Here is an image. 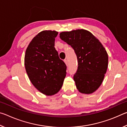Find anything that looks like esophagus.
I'll return each instance as SVG.
<instances>
[{
    "label": "esophagus",
    "instance_id": "esophagus-1",
    "mask_svg": "<svg viewBox=\"0 0 127 127\" xmlns=\"http://www.w3.org/2000/svg\"><path fill=\"white\" fill-rule=\"evenodd\" d=\"M64 63H65L66 65H68V61H67V60H66V59H64Z\"/></svg>",
    "mask_w": 127,
    "mask_h": 127
}]
</instances>
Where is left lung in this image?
<instances>
[{
    "mask_svg": "<svg viewBox=\"0 0 127 127\" xmlns=\"http://www.w3.org/2000/svg\"><path fill=\"white\" fill-rule=\"evenodd\" d=\"M59 35L72 47L77 55L78 66L73 79L77 90L82 94H92L101 85L108 66V55L105 48L86 30L62 32Z\"/></svg>",
    "mask_w": 127,
    "mask_h": 127,
    "instance_id": "8db88e82",
    "label": "left lung"
}]
</instances>
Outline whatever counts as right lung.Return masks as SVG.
I'll list each match as a JSON object with an SVG mask.
<instances>
[{
	"label": "right lung",
	"instance_id": "add662e5",
	"mask_svg": "<svg viewBox=\"0 0 127 127\" xmlns=\"http://www.w3.org/2000/svg\"><path fill=\"white\" fill-rule=\"evenodd\" d=\"M55 31L45 30L35 36L26 50L25 66L31 82L47 96L59 91L66 76V66L54 47Z\"/></svg>",
	"mask_w": 127,
	"mask_h": 127
}]
</instances>
